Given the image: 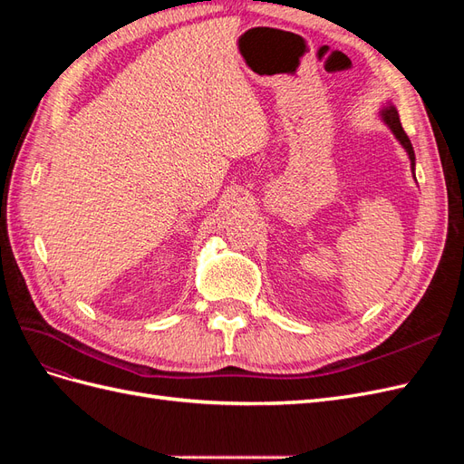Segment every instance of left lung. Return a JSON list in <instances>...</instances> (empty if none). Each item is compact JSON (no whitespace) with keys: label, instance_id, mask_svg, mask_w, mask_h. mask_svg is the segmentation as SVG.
<instances>
[{"label":"left lung","instance_id":"left-lung-1","mask_svg":"<svg viewBox=\"0 0 464 464\" xmlns=\"http://www.w3.org/2000/svg\"><path fill=\"white\" fill-rule=\"evenodd\" d=\"M382 118H383V121L389 125L391 131L395 133V137L399 139L401 145L406 149V152H409V159H411V162H412V170H414V160H416V159H414V149H412V143H411L409 135H406L404 130H402L399 111H397L395 108H392V106L383 108V110H382Z\"/></svg>","mask_w":464,"mask_h":464}]
</instances>
